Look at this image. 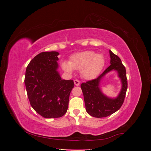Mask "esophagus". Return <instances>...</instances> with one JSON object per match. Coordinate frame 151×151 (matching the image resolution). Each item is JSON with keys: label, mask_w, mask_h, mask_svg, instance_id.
<instances>
[{"label": "esophagus", "mask_w": 151, "mask_h": 151, "mask_svg": "<svg viewBox=\"0 0 151 151\" xmlns=\"http://www.w3.org/2000/svg\"><path fill=\"white\" fill-rule=\"evenodd\" d=\"M74 84L76 86H79L80 84V81L79 80L76 79V80H74Z\"/></svg>", "instance_id": "esophagus-1"}]
</instances>
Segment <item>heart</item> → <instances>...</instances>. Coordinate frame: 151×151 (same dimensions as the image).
Here are the masks:
<instances>
[{
    "label": "heart",
    "mask_w": 151,
    "mask_h": 151,
    "mask_svg": "<svg viewBox=\"0 0 151 151\" xmlns=\"http://www.w3.org/2000/svg\"><path fill=\"white\" fill-rule=\"evenodd\" d=\"M104 64V58L101 54L92 51L77 53L70 57V62H63L62 68L65 72L72 74L74 69L81 70L84 79H92L101 72Z\"/></svg>",
    "instance_id": "heart-1"
}]
</instances>
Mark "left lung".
Listing matches in <instances>:
<instances>
[{
	"label": "left lung",
	"instance_id": "1",
	"mask_svg": "<svg viewBox=\"0 0 151 151\" xmlns=\"http://www.w3.org/2000/svg\"><path fill=\"white\" fill-rule=\"evenodd\" d=\"M110 65L96 79L87 81L81 85L83 91L86 111L91 116L96 118H103L111 115L119 109L124 101L127 89V79L125 67L121 59L109 50ZM112 70L117 71L121 79L122 89L119 94L115 99L105 96L100 89L99 83L107 73Z\"/></svg>",
	"mask_w": 151,
	"mask_h": 151
}]
</instances>
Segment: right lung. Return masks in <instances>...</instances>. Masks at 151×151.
<instances>
[{
  "mask_svg": "<svg viewBox=\"0 0 151 151\" xmlns=\"http://www.w3.org/2000/svg\"><path fill=\"white\" fill-rule=\"evenodd\" d=\"M57 52H45L35 56L27 66L24 83L31 106L46 118L66 113L74 83L62 79L57 71Z\"/></svg>",
  "mask_w": 151,
  "mask_h": 151,
  "instance_id": "add662e5",
  "label": "right lung"
}]
</instances>
